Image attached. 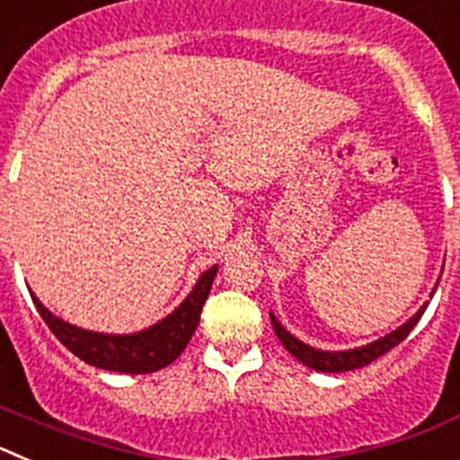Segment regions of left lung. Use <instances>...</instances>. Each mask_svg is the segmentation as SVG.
Returning <instances> with one entry per match:
<instances>
[{"label":"left lung","mask_w":460,"mask_h":460,"mask_svg":"<svg viewBox=\"0 0 460 460\" xmlns=\"http://www.w3.org/2000/svg\"><path fill=\"white\" fill-rule=\"evenodd\" d=\"M424 311H426V306L420 308V311H417V315H414V318H410L403 327H398L394 334L385 336V339L376 341V343H371V345H364V348H357V350H348V352L315 350V348L302 343V341H296L290 332H286V329L280 327L279 320H276L274 315H271V324H274V332H276V336L280 339V343L286 345V350L290 352V355H295L296 359L302 361V364L315 368V371L343 373V371H355V368L367 367V364H371L373 359H377V357H382L385 352L392 350L394 345L401 343V341H403L405 336L412 332L414 324L420 323V318L424 315Z\"/></svg>","instance_id":"left-lung-1"}]
</instances>
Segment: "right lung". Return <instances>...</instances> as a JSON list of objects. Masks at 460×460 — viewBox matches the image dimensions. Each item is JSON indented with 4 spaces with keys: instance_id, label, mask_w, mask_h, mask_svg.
<instances>
[{
    "instance_id": "add662e5",
    "label": "right lung",
    "mask_w": 460,
    "mask_h": 460,
    "mask_svg": "<svg viewBox=\"0 0 460 460\" xmlns=\"http://www.w3.org/2000/svg\"><path fill=\"white\" fill-rule=\"evenodd\" d=\"M214 276H217V267H211L200 276L193 292L186 296L184 304L177 311L170 313L168 318L161 320L154 327L131 336L84 332V329L73 327V324L55 318L34 295H31V299H34L36 311L40 313V318L46 320L52 334L83 361L96 368H105V371L152 373L172 364L184 352L195 327L200 323L202 306L209 296Z\"/></svg>"
}]
</instances>
